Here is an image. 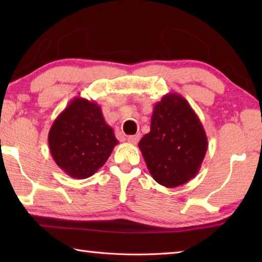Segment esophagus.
<instances>
[{
	"label": "esophagus",
	"instance_id": "esophagus-1",
	"mask_svg": "<svg viewBox=\"0 0 262 262\" xmlns=\"http://www.w3.org/2000/svg\"><path fill=\"white\" fill-rule=\"evenodd\" d=\"M139 140H140V135H130L127 137V141L132 144H136L137 142H139Z\"/></svg>",
	"mask_w": 262,
	"mask_h": 262
}]
</instances>
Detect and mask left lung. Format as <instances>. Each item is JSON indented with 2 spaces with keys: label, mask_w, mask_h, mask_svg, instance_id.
<instances>
[{
  "label": "left lung",
  "mask_w": 262,
  "mask_h": 262,
  "mask_svg": "<svg viewBox=\"0 0 262 262\" xmlns=\"http://www.w3.org/2000/svg\"><path fill=\"white\" fill-rule=\"evenodd\" d=\"M139 148L159 185L178 187L200 170L208 148L200 119L183 96L167 94L154 106L150 132Z\"/></svg>",
  "instance_id": "left-lung-1"
}]
</instances>
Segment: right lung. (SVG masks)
Segmentation results:
<instances>
[{
    "label": "right lung",
    "instance_id": "right-lung-1",
    "mask_svg": "<svg viewBox=\"0 0 262 262\" xmlns=\"http://www.w3.org/2000/svg\"><path fill=\"white\" fill-rule=\"evenodd\" d=\"M119 143L95 101L76 97L59 114L48 133V145L56 165L69 177L95 174Z\"/></svg>",
    "mask_w": 262,
    "mask_h": 262
}]
</instances>
